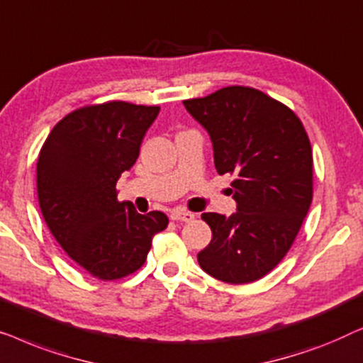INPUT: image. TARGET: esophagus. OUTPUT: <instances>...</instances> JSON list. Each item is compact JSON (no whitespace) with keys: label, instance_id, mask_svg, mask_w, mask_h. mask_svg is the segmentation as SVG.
<instances>
[{"label":"esophagus","instance_id":"esophagus-1","mask_svg":"<svg viewBox=\"0 0 363 363\" xmlns=\"http://www.w3.org/2000/svg\"><path fill=\"white\" fill-rule=\"evenodd\" d=\"M196 217L192 212H184V211H172L171 212V220L176 222H191Z\"/></svg>","mask_w":363,"mask_h":363}]
</instances>
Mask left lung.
Listing matches in <instances>:
<instances>
[{
    "label": "left lung",
    "instance_id": "8db88e82",
    "mask_svg": "<svg viewBox=\"0 0 363 363\" xmlns=\"http://www.w3.org/2000/svg\"><path fill=\"white\" fill-rule=\"evenodd\" d=\"M208 133L213 162L232 182L237 212H207L212 240L197 262L232 284L252 283L284 258L313 201V151L298 116L263 91L225 86L182 101Z\"/></svg>",
    "mask_w": 363,
    "mask_h": 363
}]
</instances>
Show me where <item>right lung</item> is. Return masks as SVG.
Listing matches in <instances>:
<instances>
[{
    "mask_svg": "<svg viewBox=\"0 0 363 363\" xmlns=\"http://www.w3.org/2000/svg\"><path fill=\"white\" fill-rule=\"evenodd\" d=\"M160 106L110 101L75 110L40 150L38 196L50 233L75 263L99 279L143 267L152 238L167 227L162 212L141 216L118 202L116 182L140 156Z\"/></svg>",
    "mask_w": 363,
    "mask_h": 363,
    "instance_id": "add662e5",
    "label": "right lung"
}]
</instances>
